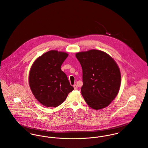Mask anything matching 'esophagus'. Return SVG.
Returning <instances> with one entry per match:
<instances>
[{
  "instance_id": "1",
  "label": "esophagus",
  "mask_w": 148,
  "mask_h": 148,
  "mask_svg": "<svg viewBox=\"0 0 148 148\" xmlns=\"http://www.w3.org/2000/svg\"><path fill=\"white\" fill-rule=\"evenodd\" d=\"M73 88H74V89H76V90H77V89H78V87H77V85L76 84H74L73 85Z\"/></svg>"
}]
</instances>
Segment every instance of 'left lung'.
<instances>
[{"mask_svg": "<svg viewBox=\"0 0 148 148\" xmlns=\"http://www.w3.org/2000/svg\"><path fill=\"white\" fill-rule=\"evenodd\" d=\"M82 65V95L95 110L109 106L117 95L121 84L120 68L114 60L102 51L90 49L76 53Z\"/></svg>", "mask_w": 148, "mask_h": 148, "instance_id": "left-lung-1", "label": "left lung"}]
</instances>
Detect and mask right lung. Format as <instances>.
Instances as JSON below:
<instances>
[{"instance_id":"right-lung-1","label":"right lung","mask_w":148,"mask_h":148,"mask_svg":"<svg viewBox=\"0 0 148 148\" xmlns=\"http://www.w3.org/2000/svg\"><path fill=\"white\" fill-rule=\"evenodd\" d=\"M68 56L66 52L51 50L32 64L29 73V85L36 99L42 106L53 108L60 106L74 89L61 69Z\"/></svg>"}]
</instances>
